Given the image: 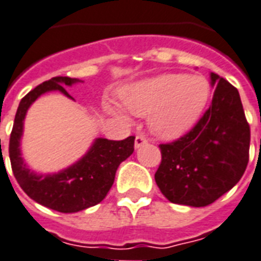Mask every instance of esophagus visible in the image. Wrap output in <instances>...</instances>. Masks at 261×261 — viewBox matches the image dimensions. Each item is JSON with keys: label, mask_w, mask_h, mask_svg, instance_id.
<instances>
[{"label": "esophagus", "mask_w": 261, "mask_h": 261, "mask_svg": "<svg viewBox=\"0 0 261 261\" xmlns=\"http://www.w3.org/2000/svg\"><path fill=\"white\" fill-rule=\"evenodd\" d=\"M144 144H147V139L144 136H137L136 140H135V148L137 149V148H140Z\"/></svg>", "instance_id": "esophagus-1"}]
</instances>
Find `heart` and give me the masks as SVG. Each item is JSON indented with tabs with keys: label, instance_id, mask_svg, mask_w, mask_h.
Masks as SVG:
<instances>
[{
	"label": "heart",
	"instance_id": "1",
	"mask_svg": "<svg viewBox=\"0 0 261 261\" xmlns=\"http://www.w3.org/2000/svg\"><path fill=\"white\" fill-rule=\"evenodd\" d=\"M210 94L209 81L201 75L162 74L126 87L122 103L132 114L148 116V126L155 136L174 140L197 124ZM106 109L121 120H129L121 106L108 105Z\"/></svg>",
	"mask_w": 261,
	"mask_h": 261
}]
</instances>
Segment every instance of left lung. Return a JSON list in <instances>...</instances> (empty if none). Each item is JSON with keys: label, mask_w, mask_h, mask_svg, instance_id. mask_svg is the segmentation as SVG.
Instances as JSON below:
<instances>
[{"label": "left lung", "mask_w": 261, "mask_h": 261, "mask_svg": "<svg viewBox=\"0 0 261 261\" xmlns=\"http://www.w3.org/2000/svg\"><path fill=\"white\" fill-rule=\"evenodd\" d=\"M212 105L187 135L160 144L155 180L172 203L202 207L236 186L249 158L251 130L236 87L210 74Z\"/></svg>", "instance_id": "obj_1"}]
</instances>
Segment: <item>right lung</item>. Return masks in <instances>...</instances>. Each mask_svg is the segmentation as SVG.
Returning a JSON list of instances; mask_svg holds the SVG:
<instances>
[{"mask_svg": "<svg viewBox=\"0 0 261 261\" xmlns=\"http://www.w3.org/2000/svg\"><path fill=\"white\" fill-rule=\"evenodd\" d=\"M82 82L68 76H55L43 82L25 95L18 105L9 141V158L14 178L29 198L48 209L60 213H76L97 205L113 186L116 171L135 151V137L113 141L97 137L89 151L67 168L39 174L27 166L21 155V137L27 112L40 95L49 91H60L70 99L64 86Z\"/></svg>", "mask_w": 261, "mask_h": 261, "instance_id": "obj_1", "label": "right lung"}]
</instances>
